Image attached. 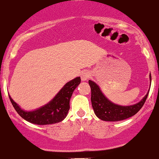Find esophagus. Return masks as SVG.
<instances>
[{"mask_svg": "<svg viewBox=\"0 0 159 159\" xmlns=\"http://www.w3.org/2000/svg\"><path fill=\"white\" fill-rule=\"evenodd\" d=\"M90 76H91L90 73L86 70L83 71V72L81 73V74H80V77H81L82 81H86V80L90 77Z\"/></svg>", "mask_w": 159, "mask_h": 159, "instance_id": "1", "label": "esophagus"}]
</instances>
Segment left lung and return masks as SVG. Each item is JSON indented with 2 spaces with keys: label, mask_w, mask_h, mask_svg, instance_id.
<instances>
[{
  "label": "left lung",
  "mask_w": 159,
  "mask_h": 159,
  "mask_svg": "<svg viewBox=\"0 0 159 159\" xmlns=\"http://www.w3.org/2000/svg\"><path fill=\"white\" fill-rule=\"evenodd\" d=\"M149 80L151 85V74L149 75ZM89 84L91 88V102L94 112L98 118L105 121L115 122L125 120L135 115L143 106L149 92L148 90L146 95L138 103L124 106L111 102L95 82L89 80Z\"/></svg>",
  "instance_id": "8db88e82"
}]
</instances>
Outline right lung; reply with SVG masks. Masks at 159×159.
<instances>
[{
  "label": "right lung",
  "mask_w": 159,
  "mask_h": 159,
  "mask_svg": "<svg viewBox=\"0 0 159 159\" xmlns=\"http://www.w3.org/2000/svg\"><path fill=\"white\" fill-rule=\"evenodd\" d=\"M80 76L67 82L57 95L48 103L35 110L25 111L18 105L11 95L10 99L16 112L25 120L38 125H48L59 123L67 115L70 109V100L75 89L80 85Z\"/></svg>",
  "instance_id": "1"
}]
</instances>
